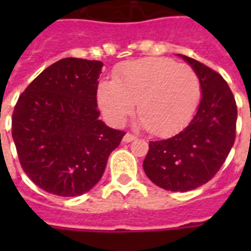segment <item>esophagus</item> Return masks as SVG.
I'll list each match as a JSON object with an SVG mask.
<instances>
[{
    "mask_svg": "<svg viewBox=\"0 0 251 251\" xmlns=\"http://www.w3.org/2000/svg\"><path fill=\"white\" fill-rule=\"evenodd\" d=\"M135 139H137V137L130 133H126L125 135H124V138H122V141L125 142V143H130V142L135 141Z\"/></svg>",
    "mask_w": 251,
    "mask_h": 251,
    "instance_id": "34e87169",
    "label": "esophagus"
}]
</instances>
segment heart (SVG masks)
Masks as SVG:
<instances>
[{
  "label": "heart",
  "mask_w": 251,
  "mask_h": 251,
  "mask_svg": "<svg viewBox=\"0 0 251 251\" xmlns=\"http://www.w3.org/2000/svg\"><path fill=\"white\" fill-rule=\"evenodd\" d=\"M201 99V82L190 66L169 58L150 57L118 69L114 82L98 86L100 109L114 125H122L134 112L150 133L172 135L190 122Z\"/></svg>",
  "instance_id": "obj_1"
}]
</instances>
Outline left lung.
<instances>
[{
  "mask_svg": "<svg viewBox=\"0 0 251 251\" xmlns=\"http://www.w3.org/2000/svg\"><path fill=\"white\" fill-rule=\"evenodd\" d=\"M178 56L198 75L201 102L181 133L150 142L143 169L161 189L189 191L208 182L226 161L236 138L237 106L220 74L190 57Z\"/></svg>",
  "mask_w": 251,
  "mask_h": 251,
  "instance_id": "1",
  "label": "left lung"
}]
</instances>
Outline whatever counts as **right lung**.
I'll return each instance as SVG.
<instances>
[{"label": "right lung", "instance_id": "1", "mask_svg": "<svg viewBox=\"0 0 251 251\" xmlns=\"http://www.w3.org/2000/svg\"><path fill=\"white\" fill-rule=\"evenodd\" d=\"M101 68L100 61H57L18 99L11 121L18 157L47 193L78 197L91 190L125 135L99 120Z\"/></svg>", "mask_w": 251, "mask_h": 251}]
</instances>
